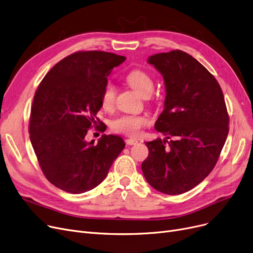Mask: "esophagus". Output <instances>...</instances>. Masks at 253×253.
<instances>
[{"label": "esophagus", "mask_w": 253, "mask_h": 253, "mask_svg": "<svg viewBox=\"0 0 253 253\" xmlns=\"http://www.w3.org/2000/svg\"><path fill=\"white\" fill-rule=\"evenodd\" d=\"M125 142H126L128 146H132V145L137 144V139H135V138H127L125 140Z\"/></svg>", "instance_id": "esophagus-1"}]
</instances>
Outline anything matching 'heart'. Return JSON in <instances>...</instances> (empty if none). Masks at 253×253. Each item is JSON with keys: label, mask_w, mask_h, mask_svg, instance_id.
<instances>
[{"label": "heart", "mask_w": 253, "mask_h": 253, "mask_svg": "<svg viewBox=\"0 0 253 253\" xmlns=\"http://www.w3.org/2000/svg\"><path fill=\"white\" fill-rule=\"evenodd\" d=\"M127 83L140 96L151 94L154 89V83L149 73L141 69L131 70L126 76ZM116 87L113 83L107 82L101 92L100 102L105 111H109L115 105ZM150 118L147 115H124L115 119L111 127L117 133L128 136H136L140 130L149 125Z\"/></svg>", "instance_id": "b5f03b06"}]
</instances>
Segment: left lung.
Wrapping results in <instances>:
<instances>
[{"label": "left lung", "instance_id": "left-lung-1", "mask_svg": "<svg viewBox=\"0 0 253 253\" xmlns=\"http://www.w3.org/2000/svg\"><path fill=\"white\" fill-rule=\"evenodd\" d=\"M148 63L164 80L167 96L155 129L167 137L146 142L149 156L141 169L156 190L181 194L212 171L224 146L229 119L223 93L214 76L187 52L156 53Z\"/></svg>", "mask_w": 253, "mask_h": 253}]
</instances>
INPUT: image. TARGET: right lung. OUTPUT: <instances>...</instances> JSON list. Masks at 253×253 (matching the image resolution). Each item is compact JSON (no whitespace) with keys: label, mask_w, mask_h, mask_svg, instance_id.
Returning <instances> with one entry per match:
<instances>
[{"label":"right lung","mask_w":253,"mask_h":253,"mask_svg":"<svg viewBox=\"0 0 253 253\" xmlns=\"http://www.w3.org/2000/svg\"><path fill=\"white\" fill-rule=\"evenodd\" d=\"M125 60L106 51L74 52L54 65L38 85L30 139L46 179L66 192L95 188L125 148L123 138L113 134H103L97 145L85 140L87 129L97 124L108 75Z\"/></svg>","instance_id":"add662e5"}]
</instances>
